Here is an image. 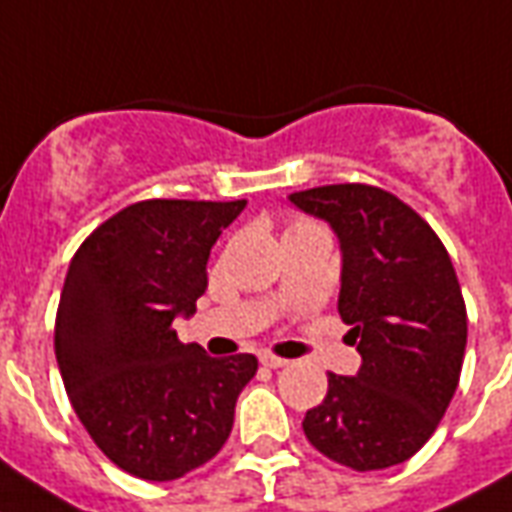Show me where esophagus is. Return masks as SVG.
Returning a JSON list of instances; mask_svg holds the SVG:
<instances>
[{
    "mask_svg": "<svg viewBox=\"0 0 512 512\" xmlns=\"http://www.w3.org/2000/svg\"><path fill=\"white\" fill-rule=\"evenodd\" d=\"M259 360L264 368H283V365H289V360H283V357H278V354H270V352L261 354Z\"/></svg>",
    "mask_w": 512,
    "mask_h": 512,
    "instance_id": "1",
    "label": "esophagus"
}]
</instances>
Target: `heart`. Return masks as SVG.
Segmentation results:
<instances>
[{
  "mask_svg": "<svg viewBox=\"0 0 512 512\" xmlns=\"http://www.w3.org/2000/svg\"><path fill=\"white\" fill-rule=\"evenodd\" d=\"M300 223H305V220H300Z\"/></svg>",
  "mask_w": 512,
  "mask_h": 512,
  "instance_id": "heart-1",
  "label": "heart"
}]
</instances>
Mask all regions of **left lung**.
I'll list each match as a JSON object with an SVG mask.
<instances>
[{
    "label": "left lung",
    "instance_id": "left-lung-1",
    "mask_svg": "<svg viewBox=\"0 0 512 512\" xmlns=\"http://www.w3.org/2000/svg\"><path fill=\"white\" fill-rule=\"evenodd\" d=\"M289 199L341 240L338 311L363 357L357 376H327L302 431L354 472L401 464L431 439L461 379L466 305L450 253L428 220L376 185H322Z\"/></svg>",
    "mask_w": 512,
    "mask_h": 512
}]
</instances>
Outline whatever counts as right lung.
<instances>
[{
    "label": "right lung",
    "instance_id": "add662e5",
    "mask_svg": "<svg viewBox=\"0 0 512 512\" xmlns=\"http://www.w3.org/2000/svg\"><path fill=\"white\" fill-rule=\"evenodd\" d=\"M237 201L147 199L81 242L54 324L67 398L111 464L141 480H177L220 453L253 354L210 357L182 343L179 313L196 311L220 231Z\"/></svg>",
    "mask_w": 512,
    "mask_h": 512
}]
</instances>
